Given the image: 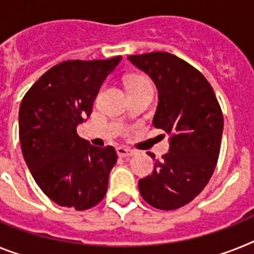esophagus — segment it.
<instances>
[{"label":"esophagus","mask_w":254,"mask_h":254,"mask_svg":"<svg viewBox=\"0 0 254 254\" xmlns=\"http://www.w3.org/2000/svg\"><path fill=\"white\" fill-rule=\"evenodd\" d=\"M117 155L120 157H131L135 155V151L127 148V147H119L117 148Z\"/></svg>","instance_id":"1"}]
</instances>
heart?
<instances>
[{
	"instance_id": "heart-1",
	"label": "heart",
	"mask_w": 254,
	"mask_h": 254,
	"mask_svg": "<svg viewBox=\"0 0 254 254\" xmlns=\"http://www.w3.org/2000/svg\"><path fill=\"white\" fill-rule=\"evenodd\" d=\"M127 87H129V90L131 89H135L138 86H142V85H147L150 84V81L147 80L144 76H139V74H135V76H131V77L127 78Z\"/></svg>"
}]
</instances>
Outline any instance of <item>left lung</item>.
Masks as SVG:
<instances>
[{"label":"left lung","mask_w":254,"mask_h":254,"mask_svg":"<svg viewBox=\"0 0 254 254\" xmlns=\"http://www.w3.org/2000/svg\"><path fill=\"white\" fill-rule=\"evenodd\" d=\"M159 91L153 127L169 134V152L155 160L153 172L139 180L146 203L174 210L192 201L209 182L218 160L223 115L210 84L196 68L163 51L130 55Z\"/></svg>","instance_id":"left-lung-1"}]
</instances>
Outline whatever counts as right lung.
I'll return each mask as SVG.
<instances>
[{
  "label": "right lung",
  "instance_id": "obj_1",
  "mask_svg": "<svg viewBox=\"0 0 254 254\" xmlns=\"http://www.w3.org/2000/svg\"><path fill=\"white\" fill-rule=\"evenodd\" d=\"M120 61L62 62L32 85L20 103L23 156L38 187L58 205L90 209L107 192L116 151L91 146L76 129L90 116L103 81Z\"/></svg>",
  "mask_w": 254,
  "mask_h": 254
}]
</instances>
